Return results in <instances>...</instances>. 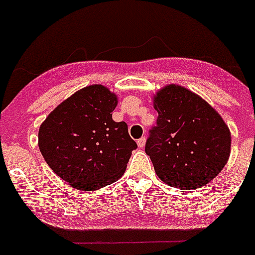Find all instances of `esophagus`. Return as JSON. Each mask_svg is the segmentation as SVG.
Masks as SVG:
<instances>
[{
	"label": "esophagus",
	"instance_id": "34e87169",
	"mask_svg": "<svg viewBox=\"0 0 255 255\" xmlns=\"http://www.w3.org/2000/svg\"><path fill=\"white\" fill-rule=\"evenodd\" d=\"M145 136H142V137H140L137 140V145H138V148H144V145H145Z\"/></svg>",
	"mask_w": 255,
	"mask_h": 255
}]
</instances>
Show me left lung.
Wrapping results in <instances>:
<instances>
[{"label":"left lung","mask_w":255,"mask_h":255,"mask_svg":"<svg viewBox=\"0 0 255 255\" xmlns=\"http://www.w3.org/2000/svg\"><path fill=\"white\" fill-rule=\"evenodd\" d=\"M156 126L145 152L166 185L192 190L216 177L231 154V132L221 117L199 95L177 85L157 93Z\"/></svg>","instance_id":"obj_1"}]
</instances>
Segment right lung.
Segmentation results:
<instances>
[{
	"mask_svg": "<svg viewBox=\"0 0 255 255\" xmlns=\"http://www.w3.org/2000/svg\"><path fill=\"white\" fill-rule=\"evenodd\" d=\"M117 97L102 85L81 89L60 103L39 128V149L48 166L77 190L118 181L137 144L126 122L113 121Z\"/></svg>",
	"mask_w": 255,
	"mask_h": 255,
	"instance_id": "right-lung-1",
	"label": "right lung"
}]
</instances>
